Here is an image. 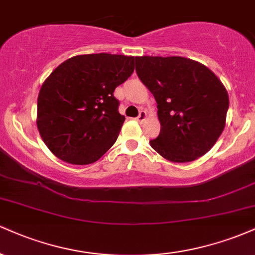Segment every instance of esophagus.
Returning <instances> with one entry per match:
<instances>
[{"instance_id":"obj_1","label":"esophagus","mask_w":255,"mask_h":255,"mask_svg":"<svg viewBox=\"0 0 255 255\" xmlns=\"http://www.w3.org/2000/svg\"><path fill=\"white\" fill-rule=\"evenodd\" d=\"M145 119H146V111L141 110V111H140L139 116H137V118H136V121H137V122H140V124H141V122H144V121H145Z\"/></svg>"}]
</instances>
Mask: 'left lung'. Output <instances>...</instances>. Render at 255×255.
I'll use <instances>...</instances> for the list:
<instances>
[{"label":"left lung","mask_w":255,"mask_h":255,"mask_svg":"<svg viewBox=\"0 0 255 255\" xmlns=\"http://www.w3.org/2000/svg\"><path fill=\"white\" fill-rule=\"evenodd\" d=\"M135 71L157 102L160 133L151 147L187 163L211 150L225 127L229 96L206 66L181 56L135 57Z\"/></svg>","instance_id":"left-lung-1"}]
</instances>
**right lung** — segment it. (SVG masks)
<instances>
[{"label":"right lung","instance_id":"obj_1","mask_svg":"<svg viewBox=\"0 0 255 255\" xmlns=\"http://www.w3.org/2000/svg\"><path fill=\"white\" fill-rule=\"evenodd\" d=\"M134 56L78 55L55 68L40 87L37 127L57 158L86 165L115 144L125 122L114 91L134 72Z\"/></svg>","mask_w":255,"mask_h":255}]
</instances>
